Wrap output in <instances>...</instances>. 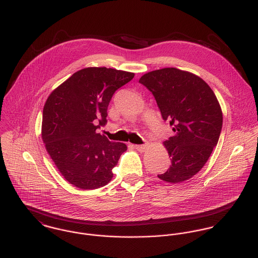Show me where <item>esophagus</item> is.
I'll return each instance as SVG.
<instances>
[{"instance_id":"1","label":"esophagus","mask_w":258,"mask_h":258,"mask_svg":"<svg viewBox=\"0 0 258 258\" xmlns=\"http://www.w3.org/2000/svg\"><path fill=\"white\" fill-rule=\"evenodd\" d=\"M147 146H148V144H143V145H134V148H135V149H137L138 151L143 152V151L147 148Z\"/></svg>"}]
</instances>
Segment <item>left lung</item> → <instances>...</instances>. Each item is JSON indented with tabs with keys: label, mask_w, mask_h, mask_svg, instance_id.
<instances>
[{
	"label": "left lung",
	"mask_w": 258,
	"mask_h": 258,
	"mask_svg": "<svg viewBox=\"0 0 258 258\" xmlns=\"http://www.w3.org/2000/svg\"><path fill=\"white\" fill-rule=\"evenodd\" d=\"M139 83L173 126L174 136L163 142L171 165L158 177L169 183L188 180L205 165L220 136L222 111L214 92L200 77L176 68L144 74Z\"/></svg>",
	"instance_id": "1"
}]
</instances>
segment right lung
<instances>
[{
  "label": "right lung",
  "instance_id": "right-lung-1",
  "mask_svg": "<svg viewBox=\"0 0 258 258\" xmlns=\"http://www.w3.org/2000/svg\"><path fill=\"white\" fill-rule=\"evenodd\" d=\"M134 73L90 67L74 73L48 97L43 110L42 138L63 177L80 189L108 184L127 146L97 133L107 123L112 96Z\"/></svg>",
  "mask_w": 258,
  "mask_h": 258
}]
</instances>
